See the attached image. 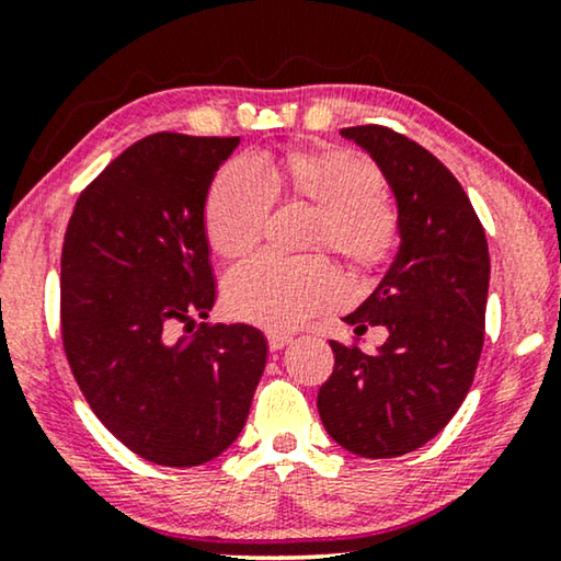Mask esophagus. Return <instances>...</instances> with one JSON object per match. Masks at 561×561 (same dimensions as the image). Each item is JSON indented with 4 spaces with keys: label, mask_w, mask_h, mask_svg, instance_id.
Here are the masks:
<instances>
[{
    "label": "esophagus",
    "mask_w": 561,
    "mask_h": 561,
    "mask_svg": "<svg viewBox=\"0 0 561 561\" xmlns=\"http://www.w3.org/2000/svg\"><path fill=\"white\" fill-rule=\"evenodd\" d=\"M290 336L288 334H278V332H267V347L271 352H280L283 347H288Z\"/></svg>",
    "instance_id": "obj_1"
}]
</instances>
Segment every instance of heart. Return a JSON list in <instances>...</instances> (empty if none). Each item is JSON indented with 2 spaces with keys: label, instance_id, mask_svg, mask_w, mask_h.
<instances>
[{
  "label": "heart",
  "instance_id": "obj_1",
  "mask_svg": "<svg viewBox=\"0 0 561 561\" xmlns=\"http://www.w3.org/2000/svg\"><path fill=\"white\" fill-rule=\"evenodd\" d=\"M380 191V173L352 150L324 145L260 152L214 175L204 202L206 240L221 257H244L263 234L271 202H304L313 206L306 244L370 273L393 257L401 237L398 214ZM342 294L340 273L324 257L260 255L225 283L227 309L237 319L278 332L342 301Z\"/></svg>",
  "mask_w": 561,
  "mask_h": 561
}]
</instances>
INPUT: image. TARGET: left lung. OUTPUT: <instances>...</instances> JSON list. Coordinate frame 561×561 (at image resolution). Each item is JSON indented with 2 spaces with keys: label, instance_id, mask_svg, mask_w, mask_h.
<instances>
[{
  "label": "left lung",
  "instance_id": "8db88e82",
  "mask_svg": "<svg viewBox=\"0 0 561 561\" xmlns=\"http://www.w3.org/2000/svg\"><path fill=\"white\" fill-rule=\"evenodd\" d=\"M396 196L401 244L378 288L344 317L386 327L375 352L334 350L319 388L329 436L357 457H401L434 439L472 386L485 336L488 240L459 181L419 142L380 125L344 127Z\"/></svg>",
  "mask_w": 561,
  "mask_h": 561
}]
</instances>
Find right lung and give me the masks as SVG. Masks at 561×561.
Masks as SVG:
<instances>
[{
	"label": "right lung",
	"mask_w": 561,
	"mask_h": 561,
	"mask_svg": "<svg viewBox=\"0 0 561 561\" xmlns=\"http://www.w3.org/2000/svg\"><path fill=\"white\" fill-rule=\"evenodd\" d=\"M240 137L158 133L129 145L76 202L60 257V327L96 419L135 455L196 467L229 449L263 378L248 324H179L217 301L204 202Z\"/></svg>",
	"instance_id": "obj_1"
}]
</instances>
